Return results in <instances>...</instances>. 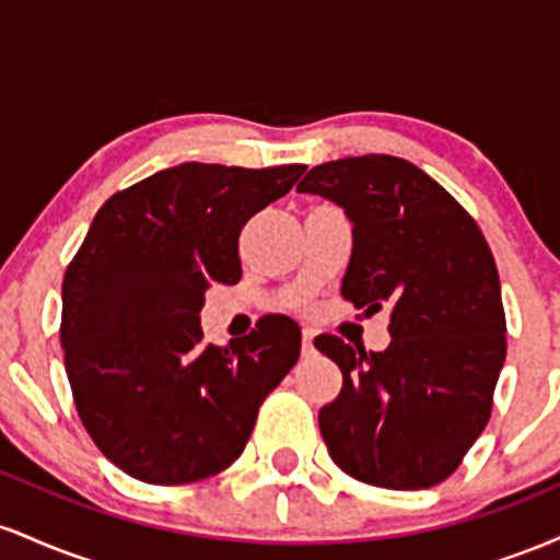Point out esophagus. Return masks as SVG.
I'll use <instances>...</instances> for the list:
<instances>
[{"mask_svg": "<svg viewBox=\"0 0 560 560\" xmlns=\"http://www.w3.org/2000/svg\"><path fill=\"white\" fill-rule=\"evenodd\" d=\"M316 352V347H313V331L305 329L302 331V355H313Z\"/></svg>", "mask_w": 560, "mask_h": 560, "instance_id": "1", "label": "esophagus"}]
</instances>
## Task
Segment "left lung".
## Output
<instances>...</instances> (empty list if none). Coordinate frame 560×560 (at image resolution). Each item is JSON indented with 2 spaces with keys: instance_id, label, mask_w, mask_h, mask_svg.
I'll return each instance as SVG.
<instances>
[{
  "instance_id": "left-lung-1",
  "label": "left lung",
  "mask_w": 560,
  "mask_h": 560,
  "mask_svg": "<svg viewBox=\"0 0 560 560\" xmlns=\"http://www.w3.org/2000/svg\"><path fill=\"white\" fill-rule=\"evenodd\" d=\"M298 191L334 199L352 221L342 298L369 313L389 305L384 352L316 337L342 371V392L318 413L329 455L365 485H440L485 432L505 361L490 244L445 186L402 158L331 160Z\"/></svg>"
}]
</instances>
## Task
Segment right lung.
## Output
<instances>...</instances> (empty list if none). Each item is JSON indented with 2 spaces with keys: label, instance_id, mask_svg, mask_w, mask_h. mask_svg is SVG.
Wrapping results in <instances>:
<instances>
[{
  "label": "right lung",
  "instance_id": "1",
  "mask_svg": "<svg viewBox=\"0 0 560 560\" xmlns=\"http://www.w3.org/2000/svg\"><path fill=\"white\" fill-rule=\"evenodd\" d=\"M305 165L182 163L96 210L62 279L60 342L94 445L147 485H189L234 464L258 408L300 358V326L262 316L205 345L208 287L242 279L240 234Z\"/></svg>",
  "mask_w": 560,
  "mask_h": 560
}]
</instances>
